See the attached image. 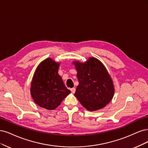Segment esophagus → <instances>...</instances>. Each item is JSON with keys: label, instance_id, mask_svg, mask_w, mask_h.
<instances>
[{"label": "esophagus", "instance_id": "esophagus-1", "mask_svg": "<svg viewBox=\"0 0 148 148\" xmlns=\"http://www.w3.org/2000/svg\"><path fill=\"white\" fill-rule=\"evenodd\" d=\"M71 92H72L73 93H74L75 92V88L74 87L71 88Z\"/></svg>", "mask_w": 148, "mask_h": 148}]
</instances>
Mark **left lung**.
Returning a JSON list of instances; mask_svg holds the SVG:
<instances>
[{
	"instance_id": "8db88e82",
	"label": "left lung",
	"mask_w": 148,
	"mask_h": 148,
	"mask_svg": "<svg viewBox=\"0 0 148 148\" xmlns=\"http://www.w3.org/2000/svg\"><path fill=\"white\" fill-rule=\"evenodd\" d=\"M79 85L74 96L88 111L106 106L112 99L114 88L112 80L104 65L95 58L84 63L74 62Z\"/></svg>"
}]
</instances>
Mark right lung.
I'll return each instance as SVG.
<instances>
[{"instance_id":"obj_1","label":"right lung","mask_w":148,"mask_h":148,"mask_svg":"<svg viewBox=\"0 0 148 148\" xmlns=\"http://www.w3.org/2000/svg\"><path fill=\"white\" fill-rule=\"evenodd\" d=\"M59 66V63L51 58L43 61L31 83V95L34 102L48 110L56 108L71 93L58 73Z\"/></svg>"}]
</instances>
